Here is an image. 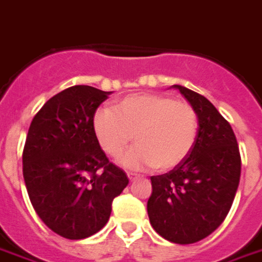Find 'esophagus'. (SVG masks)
<instances>
[{"mask_svg":"<svg viewBox=\"0 0 262 262\" xmlns=\"http://www.w3.org/2000/svg\"><path fill=\"white\" fill-rule=\"evenodd\" d=\"M127 177H129V180H130V182H133L135 179L139 177V174H136V173H127Z\"/></svg>","mask_w":262,"mask_h":262,"instance_id":"1","label":"esophagus"}]
</instances>
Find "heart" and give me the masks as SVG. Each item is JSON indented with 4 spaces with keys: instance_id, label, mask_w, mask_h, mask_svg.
I'll use <instances>...</instances> for the list:
<instances>
[{
    "instance_id": "heart-1",
    "label": "heart",
    "mask_w": 262,
    "mask_h": 262,
    "mask_svg": "<svg viewBox=\"0 0 262 262\" xmlns=\"http://www.w3.org/2000/svg\"><path fill=\"white\" fill-rule=\"evenodd\" d=\"M200 129L193 106L160 93H136L116 109L102 107L93 116V132L102 150L118 157L135 135V143L122 164L127 169L166 171L179 166L194 147Z\"/></svg>"
}]
</instances>
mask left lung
<instances>
[{
	"instance_id": "8db88e82",
	"label": "left lung",
	"mask_w": 262,
	"mask_h": 262,
	"mask_svg": "<svg viewBox=\"0 0 262 262\" xmlns=\"http://www.w3.org/2000/svg\"><path fill=\"white\" fill-rule=\"evenodd\" d=\"M195 109L199 137L169 173L151 176L147 214L151 227L176 244H193L215 231L231 208L241 174L233 129L203 95L174 85Z\"/></svg>"
}]
</instances>
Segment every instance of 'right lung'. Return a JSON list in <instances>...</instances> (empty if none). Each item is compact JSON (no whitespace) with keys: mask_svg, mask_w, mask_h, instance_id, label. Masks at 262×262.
Segmentation results:
<instances>
[{"mask_svg":"<svg viewBox=\"0 0 262 262\" xmlns=\"http://www.w3.org/2000/svg\"><path fill=\"white\" fill-rule=\"evenodd\" d=\"M109 92L76 85L56 93L29 126L23 173L29 200L45 226L68 239L103 228L112 201L127 186L93 132V116Z\"/></svg>","mask_w":262,"mask_h":262,"instance_id":"add662e5","label":"right lung"}]
</instances>
